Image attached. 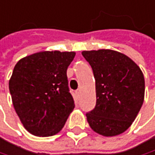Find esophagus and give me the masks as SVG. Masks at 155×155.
Returning <instances> with one entry per match:
<instances>
[{
  "mask_svg": "<svg viewBox=\"0 0 155 155\" xmlns=\"http://www.w3.org/2000/svg\"><path fill=\"white\" fill-rule=\"evenodd\" d=\"M75 94H76L78 97H79V96H80V94H81V91H80V90H77V91H75Z\"/></svg>",
  "mask_w": 155,
  "mask_h": 155,
  "instance_id": "obj_1",
  "label": "esophagus"
}]
</instances>
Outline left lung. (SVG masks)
Listing matches in <instances>:
<instances>
[{"mask_svg":"<svg viewBox=\"0 0 155 155\" xmlns=\"http://www.w3.org/2000/svg\"><path fill=\"white\" fill-rule=\"evenodd\" d=\"M96 80L97 103L86 114L96 133L114 137L132 124L145 98V79L140 67L123 53L113 49L84 50Z\"/></svg>","mask_w":155,"mask_h":155,"instance_id":"obj_1","label":"left lung"}]
</instances>
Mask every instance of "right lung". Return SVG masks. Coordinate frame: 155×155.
<instances>
[{
    "label": "right lung",
    "instance_id": "obj_1",
    "mask_svg": "<svg viewBox=\"0 0 155 155\" xmlns=\"http://www.w3.org/2000/svg\"><path fill=\"white\" fill-rule=\"evenodd\" d=\"M74 57V51H40L16 64L8 88L14 109L29 133L50 137L63 129L74 108L66 76Z\"/></svg>",
    "mask_w": 155,
    "mask_h": 155
}]
</instances>
